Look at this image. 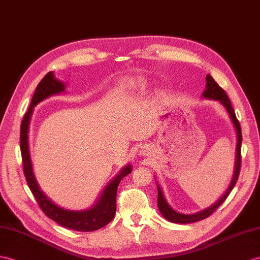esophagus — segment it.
<instances>
[{
    "label": "esophagus",
    "mask_w": 260,
    "mask_h": 260,
    "mask_svg": "<svg viewBox=\"0 0 260 260\" xmlns=\"http://www.w3.org/2000/svg\"><path fill=\"white\" fill-rule=\"evenodd\" d=\"M140 152H141V153H142V154H144V150H143V149H142V150H141Z\"/></svg>",
    "instance_id": "1"
}]
</instances>
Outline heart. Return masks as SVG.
Instances as JSON below:
<instances>
[{"label":"heart","mask_w":260,"mask_h":260,"mask_svg":"<svg viewBox=\"0 0 260 260\" xmlns=\"http://www.w3.org/2000/svg\"><path fill=\"white\" fill-rule=\"evenodd\" d=\"M121 87L126 88V89H135V90H143L147 87V81L144 79H124L121 81Z\"/></svg>","instance_id":"heart-1"}]
</instances>
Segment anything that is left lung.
<instances>
[{
	"label": "left lung",
	"instance_id": "obj_1",
	"mask_svg": "<svg viewBox=\"0 0 260 260\" xmlns=\"http://www.w3.org/2000/svg\"><path fill=\"white\" fill-rule=\"evenodd\" d=\"M203 98L205 99H213V100H217L221 104V106L226 109L227 113L232 120V123L234 124V128H235L236 131V138H237V142H236V152H235V166H234V173H233V178L231 181L230 186L227 187L226 192L223 194V196L215 203L205 208V210L194 213V214H183L180 212H176L173 210L172 207L170 206L168 203V201L166 199V196L163 194L162 188L160 186L159 183H156L157 186V207H159L160 213L162 214V216L166 218L167 220L171 221V223H176V224H188V223H195V221H199L204 219L206 217L212 215L216 208L219 207L221 204L224 203V201L227 199V196L230 195L232 192V189L235 186L236 182L238 180V175H239V170H240V148H242V129H240V124L238 122V120L236 118L235 112H234V109L231 104V100L227 97V94L224 89L216 84V81L213 79L212 76L207 75L206 76V87L205 90L203 91Z\"/></svg>",
	"mask_w": 260,
	"mask_h": 260
}]
</instances>
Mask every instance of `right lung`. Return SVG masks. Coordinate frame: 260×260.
<instances>
[{
	"mask_svg": "<svg viewBox=\"0 0 260 260\" xmlns=\"http://www.w3.org/2000/svg\"><path fill=\"white\" fill-rule=\"evenodd\" d=\"M66 85L55 77L53 72H49L45 75L39 85H37L35 92L31 98V103L27 112L22 120L21 124V153L23 160V170L25 178H26L27 184L36 199L42 211L45 213L46 216L50 219L56 221L66 229L77 231V232H92L97 231L101 227L109 224L115 217L116 214V196L117 188L120 181L125 175L131 173L132 167L130 164L120 171L116 178H113L108 185L99 196L98 201L90 208L82 211H72L66 210L55 204L48 196L43 192L37 182L34 171L33 164H31L30 155H29V147H28V125L30 121L31 113L34 111V107L39 105L41 101L46 99L54 94H58L60 92H65Z\"/></svg>",
	"mask_w": 260,
	"mask_h": 260,
	"instance_id": "1",
	"label": "right lung"
}]
</instances>
